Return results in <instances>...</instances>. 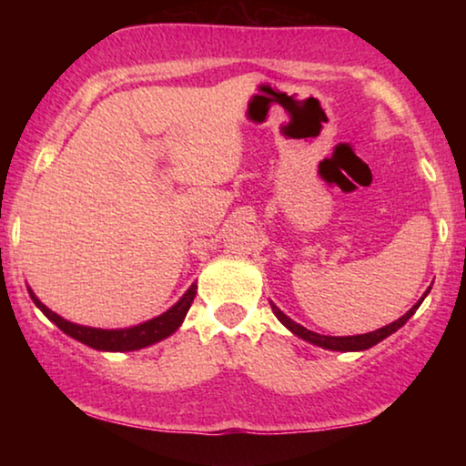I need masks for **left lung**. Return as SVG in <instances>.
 I'll return each instance as SVG.
<instances>
[{
    "label": "left lung",
    "instance_id": "8db88e82",
    "mask_svg": "<svg viewBox=\"0 0 466 466\" xmlns=\"http://www.w3.org/2000/svg\"><path fill=\"white\" fill-rule=\"evenodd\" d=\"M429 292H431V289L424 292V297L429 295ZM424 297L420 299V301H418L416 305H413V308H411L410 311H407L405 316H400L399 320L386 324V327H381V329H378V330H371V333H365V335H350V337H329V335L314 333V330L305 329V327H301V324H297L295 320H290V318L286 316L284 311L278 308V305L271 303V309H273V314H276L278 320L282 322L284 327L290 330V333H295L297 337H301V339H305V341L314 343V346H320V348H324V350H335V352H360V350L373 348L375 343H380L381 339H386L388 335L397 333V330H399L400 327H403V324H405L407 320H410V318H411L413 314H416V309L420 308V303L424 301Z\"/></svg>",
    "mask_w": 466,
    "mask_h": 466
}]
</instances>
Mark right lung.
I'll return each mask as SVG.
<instances>
[{"label":"right lung","mask_w":466,"mask_h":466,"mask_svg":"<svg viewBox=\"0 0 466 466\" xmlns=\"http://www.w3.org/2000/svg\"><path fill=\"white\" fill-rule=\"evenodd\" d=\"M29 290V297L34 299V303L42 309V314L48 318L50 322H55L63 333L74 337L76 341L85 343L88 348L101 350V352H131V350H142L146 346H152V343L165 339L171 333H176L184 322V316L188 314L190 303L197 295V284L190 286V289L184 292L180 301H177L174 308H169L165 314L152 318L148 322L137 324V327L129 329H95V327H82V324H74L55 314L53 309H48L40 299L35 297V292Z\"/></svg>","instance_id":"obj_1"}]
</instances>
